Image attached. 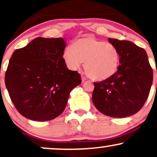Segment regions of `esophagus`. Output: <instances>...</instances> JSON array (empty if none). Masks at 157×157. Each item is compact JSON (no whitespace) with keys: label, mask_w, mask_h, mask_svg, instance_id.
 I'll return each instance as SVG.
<instances>
[{"label":"esophagus","mask_w":157,"mask_h":157,"mask_svg":"<svg viewBox=\"0 0 157 157\" xmlns=\"http://www.w3.org/2000/svg\"><path fill=\"white\" fill-rule=\"evenodd\" d=\"M81 80H82V81L83 82V81L86 80V78L84 76H83V75H82V76H81Z\"/></svg>","instance_id":"1"}]
</instances>
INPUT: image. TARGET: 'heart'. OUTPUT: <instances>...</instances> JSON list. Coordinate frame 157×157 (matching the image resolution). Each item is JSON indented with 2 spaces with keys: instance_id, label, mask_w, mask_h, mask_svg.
<instances>
[{
  "instance_id": "b5f03b06",
  "label": "heart",
  "mask_w": 157,
  "mask_h": 157,
  "mask_svg": "<svg viewBox=\"0 0 157 157\" xmlns=\"http://www.w3.org/2000/svg\"><path fill=\"white\" fill-rule=\"evenodd\" d=\"M63 58L68 68L76 70L84 62L87 75L94 80L103 81L114 76L121 63L117 48L92 36L78 39L64 49Z\"/></svg>"
}]
</instances>
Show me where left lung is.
I'll use <instances>...</instances> for the list:
<instances>
[{
  "label": "left lung",
  "mask_w": 157,
  "mask_h": 157,
  "mask_svg": "<svg viewBox=\"0 0 157 157\" xmlns=\"http://www.w3.org/2000/svg\"><path fill=\"white\" fill-rule=\"evenodd\" d=\"M118 50L121 65L106 80L94 82L92 101L96 108L112 117H125L142 108L153 81V70L144 48L127 40L109 38Z\"/></svg>",
  "instance_id": "8db88e82"
}]
</instances>
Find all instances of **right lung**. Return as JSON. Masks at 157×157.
Returning <instances> with one entry per match:
<instances>
[{"instance_id": "add662e5", "label": "right lung", "mask_w": 157, "mask_h": 157, "mask_svg": "<svg viewBox=\"0 0 157 157\" xmlns=\"http://www.w3.org/2000/svg\"><path fill=\"white\" fill-rule=\"evenodd\" d=\"M63 38L37 37L10 58L5 83L18 112L36 121L55 119L64 111L70 91L81 83L65 63Z\"/></svg>"}]
</instances>
